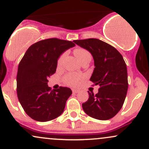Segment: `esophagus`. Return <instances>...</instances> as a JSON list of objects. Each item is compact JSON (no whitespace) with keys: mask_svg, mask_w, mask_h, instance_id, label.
<instances>
[{"mask_svg":"<svg viewBox=\"0 0 149 149\" xmlns=\"http://www.w3.org/2000/svg\"><path fill=\"white\" fill-rule=\"evenodd\" d=\"M72 92H73V94H77V93H78V92H80V90H76V89H73Z\"/></svg>","mask_w":149,"mask_h":149,"instance_id":"1","label":"esophagus"}]
</instances>
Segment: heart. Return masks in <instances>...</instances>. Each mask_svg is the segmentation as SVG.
Returning <instances> with one entry per match:
<instances>
[{"label": "heart", "mask_w": 149, "mask_h": 149, "mask_svg": "<svg viewBox=\"0 0 149 149\" xmlns=\"http://www.w3.org/2000/svg\"><path fill=\"white\" fill-rule=\"evenodd\" d=\"M75 54L79 58L80 61L83 60V59L87 56L90 55V53L88 52L87 49L83 48H78L75 50ZM66 55V52H64L59 56V59L57 60V66H61L63 64V61L64 60V58ZM83 79V76L81 75L77 74V73H70L66 74V76L64 77V82L66 85H69V86L76 87L79 84L80 81Z\"/></svg>", "instance_id": "1"}]
</instances>
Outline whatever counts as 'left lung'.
<instances>
[{
  "label": "left lung",
  "mask_w": 149,
  "mask_h": 149,
  "mask_svg": "<svg viewBox=\"0 0 149 149\" xmlns=\"http://www.w3.org/2000/svg\"><path fill=\"white\" fill-rule=\"evenodd\" d=\"M92 54L95 68L90 81L100 85L98 93H89L82 104L85 113L95 119L106 120L114 117L123 105L128 88L127 66L123 57L107 42L97 38L73 40Z\"/></svg>",
  "instance_id": "1"
}]
</instances>
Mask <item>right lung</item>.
I'll return each mask as SVG.
<instances>
[{
	"instance_id": "1",
	"label": "right lung",
	"mask_w": 149,
	"mask_h": 149,
	"mask_svg": "<svg viewBox=\"0 0 149 149\" xmlns=\"http://www.w3.org/2000/svg\"><path fill=\"white\" fill-rule=\"evenodd\" d=\"M74 46L73 42L56 38L42 40L31 45L20 61L17 75V97L32 119L46 122L64 111L71 90L59 87L52 90L47 78L56 72L59 56Z\"/></svg>"
}]
</instances>
